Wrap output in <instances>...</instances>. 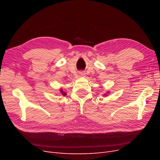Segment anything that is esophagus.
<instances>
[{
    "mask_svg": "<svg viewBox=\"0 0 160 160\" xmlns=\"http://www.w3.org/2000/svg\"><path fill=\"white\" fill-rule=\"evenodd\" d=\"M79 75H80L81 76H84V75H85V73H83V72H80Z\"/></svg>",
    "mask_w": 160,
    "mask_h": 160,
    "instance_id": "34e87169",
    "label": "esophagus"
}]
</instances>
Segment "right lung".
I'll use <instances>...</instances> for the list:
<instances>
[{
	"instance_id": "1",
	"label": "right lung",
	"mask_w": 160,
	"mask_h": 160,
	"mask_svg": "<svg viewBox=\"0 0 160 160\" xmlns=\"http://www.w3.org/2000/svg\"><path fill=\"white\" fill-rule=\"evenodd\" d=\"M61 93H62V95H64V96H65V95H66V93H65V92H63V91H62V90H61Z\"/></svg>"
}]
</instances>
